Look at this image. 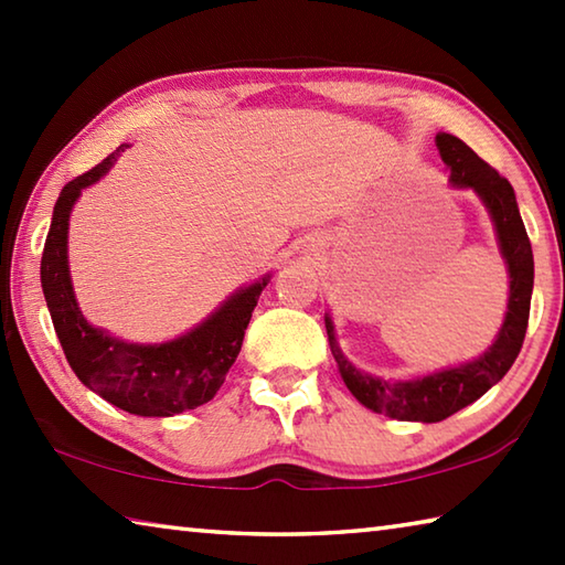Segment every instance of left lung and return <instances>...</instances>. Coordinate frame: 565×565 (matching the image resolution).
Wrapping results in <instances>:
<instances>
[{
	"label": "left lung",
	"mask_w": 565,
	"mask_h": 565,
	"mask_svg": "<svg viewBox=\"0 0 565 565\" xmlns=\"http://www.w3.org/2000/svg\"><path fill=\"white\" fill-rule=\"evenodd\" d=\"M436 147L444 164L451 169V184L458 189H473L489 209L495 234H499L501 254L509 264V311H505L503 327L491 349L473 361L461 363V366L434 371L428 376L384 381L363 374L343 356L337 337H333L331 317L327 313V319H323L331 353L339 363V374L359 404L376 411V414L398 420H420V424H436V420L454 416L456 411L473 404L493 384H499L523 347L533 294V252L509 179H503L499 171L486 164L454 134H436Z\"/></svg>",
	"instance_id": "obj_1"
}]
</instances>
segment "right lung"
Masks as SVG:
<instances>
[{"label":"right lung","mask_w":565,"mask_h":565,"mask_svg":"<svg viewBox=\"0 0 565 565\" xmlns=\"http://www.w3.org/2000/svg\"><path fill=\"white\" fill-rule=\"evenodd\" d=\"M127 147H117L102 164L62 189L44 242L42 291L64 356L84 386L134 416H174L206 404L222 388L269 276L228 296L212 317L174 341L127 343L94 329L74 299L70 279V214L82 189L107 174Z\"/></svg>","instance_id":"1"}]
</instances>
